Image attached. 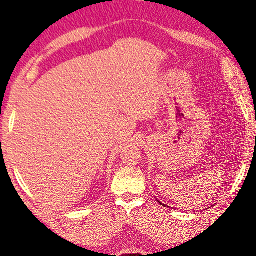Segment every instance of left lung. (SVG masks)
I'll return each mask as SVG.
<instances>
[{"mask_svg":"<svg viewBox=\"0 0 256 256\" xmlns=\"http://www.w3.org/2000/svg\"><path fill=\"white\" fill-rule=\"evenodd\" d=\"M158 202H160V200H158ZM160 206H166V204H163V203H162V202H160ZM170 208H171V206H170Z\"/></svg>","mask_w":256,"mask_h":256,"instance_id":"1","label":"left lung"}]
</instances>
